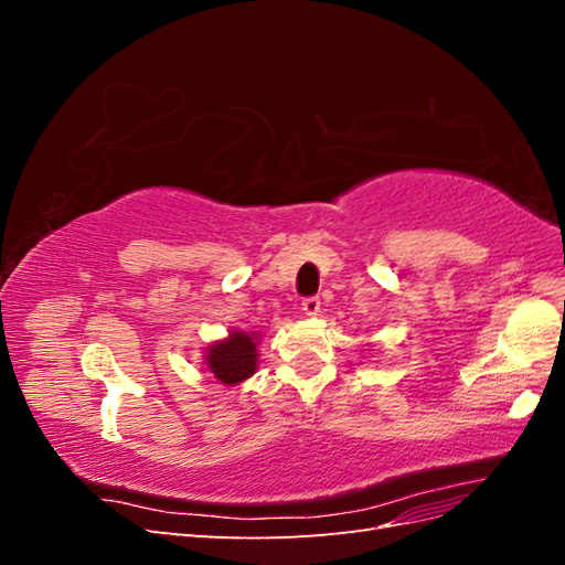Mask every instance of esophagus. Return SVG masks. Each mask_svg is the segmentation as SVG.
<instances>
[{
	"instance_id": "obj_1",
	"label": "esophagus",
	"mask_w": 565,
	"mask_h": 565,
	"mask_svg": "<svg viewBox=\"0 0 565 565\" xmlns=\"http://www.w3.org/2000/svg\"><path fill=\"white\" fill-rule=\"evenodd\" d=\"M301 309L306 316H318L320 313V299L318 297H306L301 301Z\"/></svg>"
}]
</instances>
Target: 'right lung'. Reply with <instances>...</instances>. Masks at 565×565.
<instances>
[{
  "mask_svg": "<svg viewBox=\"0 0 565 565\" xmlns=\"http://www.w3.org/2000/svg\"><path fill=\"white\" fill-rule=\"evenodd\" d=\"M207 365L214 377L224 384H237L252 377L256 370V341L247 332H233L226 341L212 344Z\"/></svg>",
  "mask_w": 565,
  "mask_h": 565,
  "instance_id": "add662e5",
  "label": "right lung"
}]
</instances>
